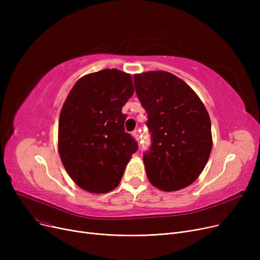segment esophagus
Here are the masks:
<instances>
[{"mask_svg":"<svg viewBox=\"0 0 260 260\" xmlns=\"http://www.w3.org/2000/svg\"><path fill=\"white\" fill-rule=\"evenodd\" d=\"M132 136H133V138L135 139V140H137V141H139V135H138V133H137V131H135L133 134H132Z\"/></svg>","mask_w":260,"mask_h":260,"instance_id":"obj_1","label":"esophagus"}]
</instances>
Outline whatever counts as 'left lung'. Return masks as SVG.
I'll list each match as a JSON object with an SVG mask.
<instances>
[{
  "label": "left lung",
  "mask_w": 260,
  "mask_h": 260,
  "mask_svg": "<svg viewBox=\"0 0 260 260\" xmlns=\"http://www.w3.org/2000/svg\"><path fill=\"white\" fill-rule=\"evenodd\" d=\"M134 83L153 138L143 156L149 182L165 192L188 186L206 167L213 146L206 106L183 80L168 72L136 74Z\"/></svg>",
  "instance_id": "obj_1"
}]
</instances>
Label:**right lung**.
<instances>
[{"label": "right lung", "instance_id": "right-lung-1", "mask_svg": "<svg viewBox=\"0 0 260 260\" xmlns=\"http://www.w3.org/2000/svg\"><path fill=\"white\" fill-rule=\"evenodd\" d=\"M129 74L116 68L80 78L62 106L58 149L73 181L91 194L113 190L137 151L122 107L134 94Z\"/></svg>", "mask_w": 260, "mask_h": 260}]
</instances>
